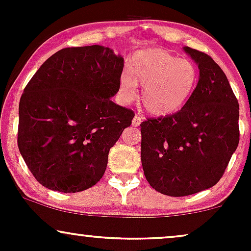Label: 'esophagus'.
Returning <instances> with one entry per match:
<instances>
[{"mask_svg":"<svg viewBox=\"0 0 251 251\" xmlns=\"http://www.w3.org/2000/svg\"><path fill=\"white\" fill-rule=\"evenodd\" d=\"M140 123H142V118L139 116H134L133 120H132V125H133L134 127H138V126L140 125Z\"/></svg>","mask_w":251,"mask_h":251,"instance_id":"esophagus-1","label":"esophagus"}]
</instances>
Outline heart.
Returning a JSON list of instances; mask_svg holds the SVG:
<instances>
[{"mask_svg":"<svg viewBox=\"0 0 251 251\" xmlns=\"http://www.w3.org/2000/svg\"><path fill=\"white\" fill-rule=\"evenodd\" d=\"M198 83V71L191 61L160 48L137 51L128 71L119 77V98L131 102L142 86V105L149 114L164 117L176 113L188 103Z\"/></svg>","mask_w":251,"mask_h":251,"instance_id":"heart-1","label":"heart"}]
</instances>
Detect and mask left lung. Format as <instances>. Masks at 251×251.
<instances>
[{"label":"left lung","instance_id":"left-lung-1","mask_svg":"<svg viewBox=\"0 0 251 251\" xmlns=\"http://www.w3.org/2000/svg\"><path fill=\"white\" fill-rule=\"evenodd\" d=\"M183 50L200 70L191 99L172 116L140 124L144 175L171 197L217 184L240 142V106L226 75L208 54Z\"/></svg>","mask_w":251,"mask_h":251}]
</instances>
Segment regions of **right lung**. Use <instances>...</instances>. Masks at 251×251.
<instances>
[{
    "instance_id": "add662e5",
    "label": "right lung",
    "mask_w": 251,
    "mask_h": 251,
    "mask_svg": "<svg viewBox=\"0 0 251 251\" xmlns=\"http://www.w3.org/2000/svg\"><path fill=\"white\" fill-rule=\"evenodd\" d=\"M123 68L124 57L108 47L63 48L25 86L17 145L43 186L70 194L101 179L109 150L134 117L111 100Z\"/></svg>"
}]
</instances>
